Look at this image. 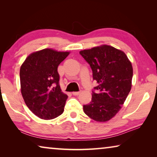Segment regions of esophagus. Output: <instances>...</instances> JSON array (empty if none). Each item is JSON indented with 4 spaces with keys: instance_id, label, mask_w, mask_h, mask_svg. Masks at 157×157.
Wrapping results in <instances>:
<instances>
[{
    "instance_id": "esophagus-1",
    "label": "esophagus",
    "mask_w": 157,
    "mask_h": 157,
    "mask_svg": "<svg viewBox=\"0 0 157 157\" xmlns=\"http://www.w3.org/2000/svg\"><path fill=\"white\" fill-rule=\"evenodd\" d=\"M72 94H73V95H78L79 94H80V92H79V91H78V92L76 91V92H75H75H73Z\"/></svg>"
}]
</instances>
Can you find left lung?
Segmentation results:
<instances>
[{"label":"left lung","instance_id":"8db88e82","mask_svg":"<svg viewBox=\"0 0 157 157\" xmlns=\"http://www.w3.org/2000/svg\"><path fill=\"white\" fill-rule=\"evenodd\" d=\"M89 63L97 82L84 112L97 122L111 120L121 110L132 88L133 68L125 53L108 45L79 52Z\"/></svg>","mask_w":157,"mask_h":157}]
</instances>
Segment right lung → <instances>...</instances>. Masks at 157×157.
<instances>
[{
	"label": "right lung",
	"instance_id": "right-lung-1",
	"mask_svg": "<svg viewBox=\"0 0 157 157\" xmlns=\"http://www.w3.org/2000/svg\"><path fill=\"white\" fill-rule=\"evenodd\" d=\"M70 52L45 48L29 55L20 68L21 91L32 112L51 120L63 112L68 95L59 84L57 67Z\"/></svg>",
	"mask_w": 157,
	"mask_h": 157
}]
</instances>
